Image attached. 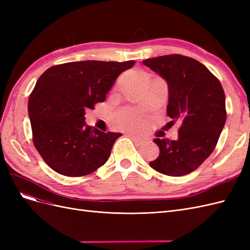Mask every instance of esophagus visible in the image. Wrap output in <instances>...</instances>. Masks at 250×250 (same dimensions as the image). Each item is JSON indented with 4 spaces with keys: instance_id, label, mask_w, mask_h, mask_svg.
Instances as JSON below:
<instances>
[{
    "instance_id": "esophagus-1",
    "label": "esophagus",
    "mask_w": 250,
    "mask_h": 250,
    "mask_svg": "<svg viewBox=\"0 0 250 250\" xmlns=\"http://www.w3.org/2000/svg\"><path fill=\"white\" fill-rule=\"evenodd\" d=\"M130 138L132 139V141L134 142V144L137 146H142L144 144L146 143V139L145 138H139V137H135V135H130Z\"/></svg>"
}]
</instances>
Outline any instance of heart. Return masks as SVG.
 Wrapping results in <instances>:
<instances>
[{
  "instance_id": "heart-1",
  "label": "heart",
  "mask_w": 250,
  "mask_h": 250,
  "mask_svg": "<svg viewBox=\"0 0 250 250\" xmlns=\"http://www.w3.org/2000/svg\"><path fill=\"white\" fill-rule=\"evenodd\" d=\"M116 122L118 126L124 128V129H137L143 126L145 119L143 115L137 111L125 110L117 116Z\"/></svg>"
}]
</instances>
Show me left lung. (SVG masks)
<instances>
[{"instance_id": "left-lung-1", "label": "left lung", "mask_w": 250, "mask_h": 250, "mask_svg": "<svg viewBox=\"0 0 250 250\" xmlns=\"http://www.w3.org/2000/svg\"><path fill=\"white\" fill-rule=\"evenodd\" d=\"M168 84L171 124L178 122V139H154L160 155L149 165L169 176L193 172L213 152L226 121L225 95L207 66L193 58L173 54L143 60Z\"/></svg>"}]
</instances>
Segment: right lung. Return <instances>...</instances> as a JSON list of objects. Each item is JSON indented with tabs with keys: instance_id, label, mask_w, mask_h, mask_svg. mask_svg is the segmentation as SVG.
<instances>
[{
	"instance_id": "add662e5",
	"label": "right lung",
	"mask_w": 250,
	"mask_h": 250,
	"mask_svg": "<svg viewBox=\"0 0 250 250\" xmlns=\"http://www.w3.org/2000/svg\"><path fill=\"white\" fill-rule=\"evenodd\" d=\"M133 65V60L66 62L50 67L39 78L28 112L34 146L51 169L78 177L106 163L122 133L86 125L85 109L105 101L119 75Z\"/></svg>"
}]
</instances>
